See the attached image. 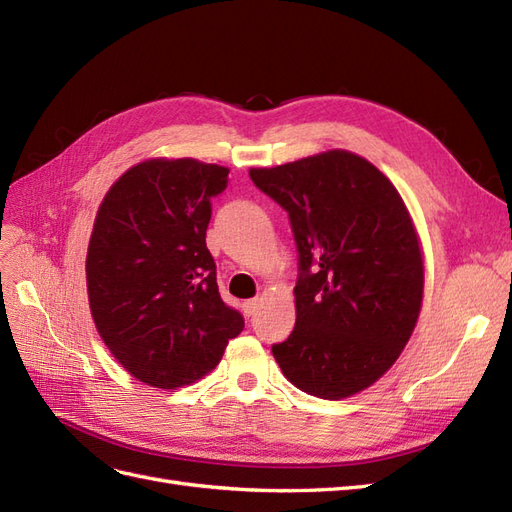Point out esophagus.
<instances>
[{
  "instance_id": "34e87169",
  "label": "esophagus",
  "mask_w": 512,
  "mask_h": 512,
  "mask_svg": "<svg viewBox=\"0 0 512 512\" xmlns=\"http://www.w3.org/2000/svg\"><path fill=\"white\" fill-rule=\"evenodd\" d=\"M260 305H262V301L260 299H250V301H245L243 303V312L247 314V316H254L258 309H260Z\"/></svg>"
}]
</instances>
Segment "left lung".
Wrapping results in <instances>:
<instances>
[{
	"instance_id": "left-lung-1",
	"label": "left lung",
	"mask_w": 512,
	"mask_h": 512,
	"mask_svg": "<svg viewBox=\"0 0 512 512\" xmlns=\"http://www.w3.org/2000/svg\"><path fill=\"white\" fill-rule=\"evenodd\" d=\"M250 177L299 247L294 331L273 356L307 395L346 399L380 380L421 316L425 256L397 188L363 156L329 149Z\"/></svg>"
}]
</instances>
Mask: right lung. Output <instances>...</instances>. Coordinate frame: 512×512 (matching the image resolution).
I'll return each mask as SVG.
<instances>
[{"label":"right lung","instance_id":"obj_1","mask_svg":"<svg viewBox=\"0 0 512 512\" xmlns=\"http://www.w3.org/2000/svg\"><path fill=\"white\" fill-rule=\"evenodd\" d=\"M228 173L194 158H149L98 207L85 260L91 318L119 365L147 386L207 376L245 327L220 297L207 250L211 198Z\"/></svg>","mask_w":512,"mask_h":512}]
</instances>
